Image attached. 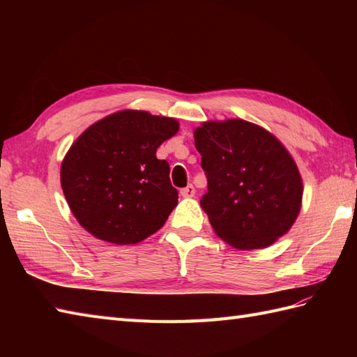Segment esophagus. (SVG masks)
Here are the masks:
<instances>
[{"mask_svg": "<svg viewBox=\"0 0 357 357\" xmlns=\"http://www.w3.org/2000/svg\"><path fill=\"white\" fill-rule=\"evenodd\" d=\"M181 196H183V198H193V196H195V187L192 184L184 187L183 190H181Z\"/></svg>", "mask_w": 357, "mask_h": 357, "instance_id": "esophagus-1", "label": "esophagus"}]
</instances>
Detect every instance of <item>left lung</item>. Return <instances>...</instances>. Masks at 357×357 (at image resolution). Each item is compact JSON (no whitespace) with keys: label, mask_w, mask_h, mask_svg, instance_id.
I'll return each instance as SVG.
<instances>
[{"label":"left lung","mask_w":357,"mask_h":357,"mask_svg":"<svg viewBox=\"0 0 357 357\" xmlns=\"http://www.w3.org/2000/svg\"><path fill=\"white\" fill-rule=\"evenodd\" d=\"M195 146L207 176L201 207L219 238L234 248H265L294 224L302 179L275 136L242 119L204 123Z\"/></svg>","instance_id":"obj_1"}]
</instances>
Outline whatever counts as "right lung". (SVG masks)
<instances>
[{
  "label": "right lung",
  "instance_id": "add662e5",
  "mask_svg": "<svg viewBox=\"0 0 357 357\" xmlns=\"http://www.w3.org/2000/svg\"><path fill=\"white\" fill-rule=\"evenodd\" d=\"M178 121L123 110L90 126L61 165L73 216L98 239L136 244L158 231L178 206L170 165L156 158Z\"/></svg>",
  "mask_w": 357,
  "mask_h": 357
}]
</instances>
